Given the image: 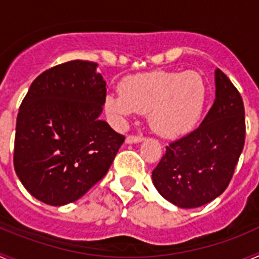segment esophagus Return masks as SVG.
<instances>
[{
	"label": "esophagus",
	"instance_id": "1",
	"mask_svg": "<svg viewBox=\"0 0 259 259\" xmlns=\"http://www.w3.org/2000/svg\"><path fill=\"white\" fill-rule=\"evenodd\" d=\"M144 140V137L141 135H128L127 139H125V143L128 144H135V143H140V141Z\"/></svg>",
	"mask_w": 259,
	"mask_h": 259
}]
</instances>
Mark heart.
I'll list each match as a JSON object with an SVG mask.
<instances>
[{"label":"heart","mask_w":259,"mask_h":259,"mask_svg":"<svg viewBox=\"0 0 259 259\" xmlns=\"http://www.w3.org/2000/svg\"><path fill=\"white\" fill-rule=\"evenodd\" d=\"M205 101L206 84L200 72L154 70L125 77L118 93L106 96L105 107L119 119L148 113L155 134L175 137L193 127Z\"/></svg>","instance_id":"obj_1"}]
</instances>
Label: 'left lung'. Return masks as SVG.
Listing matches in <instances>:
<instances>
[{"label":"left lung","mask_w":259,"mask_h":259,"mask_svg":"<svg viewBox=\"0 0 259 259\" xmlns=\"http://www.w3.org/2000/svg\"><path fill=\"white\" fill-rule=\"evenodd\" d=\"M215 87V101L201 124L171 141L152 172L162 197L183 209L206 205L226 191L245 144L241 95L219 68Z\"/></svg>","instance_id":"left-lung-1"}]
</instances>
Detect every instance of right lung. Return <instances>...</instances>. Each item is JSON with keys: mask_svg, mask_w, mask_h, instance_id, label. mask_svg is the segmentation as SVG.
<instances>
[{"mask_svg": "<svg viewBox=\"0 0 259 259\" xmlns=\"http://www.w3.org/2000/svg\"><path fill=\"white\" fill-rule=\"evenodd\" d=\"M91 61L66 62L38 75L23 98L14 168L41 202L61 206L104 178L125 137L100 120L106 83Z\"/></svg>", "mask_w": 259, "mask_h": 259, "instance_id": "1", "label": "right lung"}]
</instances>
